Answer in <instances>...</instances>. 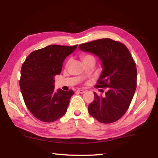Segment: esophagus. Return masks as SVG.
<instances>
[{
  "label": "esophagus",
  "instance_id": "esophagus-1",
  "mask_svg": "<svg viewBox=\"0 0 158 158\" xmlns=\"http://www.w3.org/2000/svg\"><path fill=\"white\" fill-rule=\"evenodd\" d=\"M77 91L79 93H81V94H83V93H85V91H84V90H82V89H77Z\"/></svg>",
  "mask_w": 158,
  "mask_h": 158
}]
</instances>
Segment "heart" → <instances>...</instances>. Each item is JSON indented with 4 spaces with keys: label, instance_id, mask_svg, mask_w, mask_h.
I'll return each instance as SVG.
<instances>
[{
    "label": "heart",
    "instance_id": "obj_1",
    "mask_svg": "<svg viewBox=\"0 0 158 158\" xmlns=\"http://www.w3.org/2000/svg\"><path fill=\"white\" fill-rule=\"evenodd\" d=\"M81 59L82 60L84 64L89 61H91V60H94L95 61L94 56H92V54H89V53H83V54L81 55ZM69 62V60L67 63Z\"/></svg>",
    "mask_w": 158,
    "mask_h": 158
}]
</instances>
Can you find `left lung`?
Instances as JSON below:
<instances>
[{
	"label": "left lung",
	"instance_id": "8db88e82",
	"mask_svg": "<svg viewBox=\"0 0 158 158\" xmlns=\"http://www.w3.org/2000/svg\"><path fill=\"white\" fill-rule=\"evenodd\" d=\"M79 49L98 56L103 71L96 88H107L105 96L95 92L88 110L100 123L117 122L128 109L136 88V63L127 47L117 41L105 38L82 43Z\"/></svg>",
	"mask_w": 158,
	"mask_h": 158
}]
</instances>
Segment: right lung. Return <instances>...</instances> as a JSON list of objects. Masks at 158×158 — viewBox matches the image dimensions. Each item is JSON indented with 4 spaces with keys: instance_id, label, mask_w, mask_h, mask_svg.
<instances>
[{
    "instance_id": "obj_1",
    "label": "right lung",
    "mask_w": 158,
    "mask_h": 158,
    "mask_svg": "<svg viewBox=\"0 0 158 158\" xmlns=\"http://www.w3.org/2000/svg\"><path fill=\"white\" fill-rule=\"evenodd\" d=\"M77 47L50 45L31 52L23 63L20 89L26 106L39 120L53 122L66 113L74 92L56 91L53 77L60 74L64 60Z\"/></svg>"
}]
</instances>
